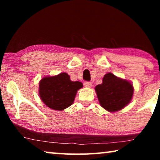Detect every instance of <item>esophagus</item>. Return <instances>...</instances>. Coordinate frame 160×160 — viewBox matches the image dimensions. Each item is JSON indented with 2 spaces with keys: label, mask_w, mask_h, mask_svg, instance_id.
I'll use <instances>...</instances> for the list:
<instances>
[{
  "label": "esophagus",
  "mask_w": 160,
  "mask_h": 160,
  "mask_svg": "<svg viewBox=\"0 0 160 160\" xmlns=\"http://www.w3.org/2000/svg\"><path fill=\"white\" fill-rule=\"evenodd\" d=\"M84 86L85 87V88H91L92 87V82H85L84 83Z\"/></svg>",
  "instance_id": "34e87169"
}]
</instances>
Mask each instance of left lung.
Masks as SVG:
<instances>
[{
  "label": "left lung",
  "instance_id": "left-lung-1",
  "mask_svg": "<svg viewBox=\"0 0 160 160\" xmlns=\"http://www.w3.org/2000/svg\"><path fill=\"white\" fill-rule=\"evenodd\" d=\"M99 104L110 112H117L128 104L133 94L129 81L115 76L112 72L104 75L101 85L95 87Z\"/></svg>",
  "mask_w": 160,
  "mask_h": 160
}]
</instances>
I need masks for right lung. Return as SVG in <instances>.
<instances>
[{"mask_svg": "<svg viewBox=\"0 0 160 160\" xmlns=\"http://www.w3.org/2000/svg\"><path fill=\"white\" fill-rule=\"evenodd\" d=\"M82 83L72 82L66 72L42 78L39 82V93L42 102L53 110L62 111L74 102L77 91Z\"/></svg>", "mask_w": 160, "mask_h": 160, "instance_id": "right-lung-1", "label": "right lung"}]
</instances>
